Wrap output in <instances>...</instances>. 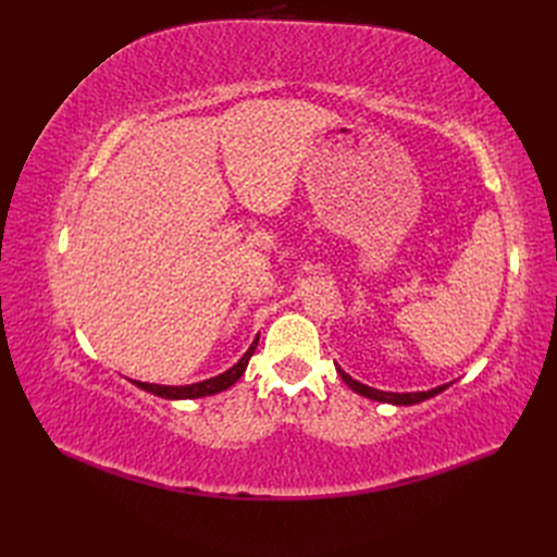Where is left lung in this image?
<instances>
[{"label": "left lung", "instance_id": "8db88e82", "mask_svg": "<svg viewBox=\"0 0 557 557\" xmlns=\"http://www.w3.org/2000/svg\"><path fill=\"white\" fill-rule=\"evenodd\" d=\"M336 372H339L342 381L350 387L352 393H358V395L369 397V399H376V401L397 404V407H409V404H418V401H423L428 397H434L436 393H442V391H446V387H448V385H440V387H434V391H428V393H383V391H376V387H369V385H364L360 381H352L342 367H336Z\"/></svg>", "mask_w": 557, "mask_h": 557}]
</instances>
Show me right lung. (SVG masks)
<instances>
[{
  "mask_svg": "<svg viewBox=\"0 0 557 557\" xmlns=\"http://www.w3.org/2000/svg\"><path fill=\"white\" fill-rule=\"evenodd\" d=\"M256 346H258V339L252 342V346L244 352V358L237 364H234L232 369H227L225 374L213 376L209 381L193 383V385H158V383H141V381H132V383L139 385L141 391L153 393V395L164 397V399H195V397H207V395L223 393V391H227L230 385H234V383L242 379V374L246 372V364H248L250 356H252V352H256Z\"/></svg>",
  "mask_w": 557,
  "mask_h": 557,
  "instance_id": "right-lung-1",
  "label": "right lung"
}]
</instances>
